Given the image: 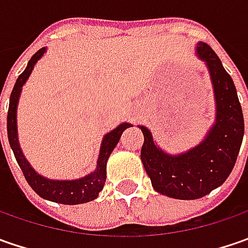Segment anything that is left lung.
Segmentation results:
<instances>
[{"label":"left lung","instance_id":"left-lung-1","mask_svg":"<svg viewBox=\"0 0 248 248\" xmlns=\"http://www.w3.org/2000/svg\"><path fill=\"white\" fill-rule=\"evenodd\" d=\"M196 52L208 67L217 102V120L204 140L187 153L171 156L155 145L148 128L140 127V158L155 190L181 200L200 199L224 184L244 135L243 111L232 77L208 44H197Z\"/></svg>","mask_w":248,"mask_h":248}]
</instances>
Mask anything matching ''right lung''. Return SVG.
<instances>
[{
	"mask_svg": "<svg viewBox=\"0 0 248 248\" xmlns=\"http://www.w3.org/2000/svg\"><path fill=\"white\" fill-rule=\"evenodd\" d=\"M45 52V48L38 49L37 52L31 56V59L29 61L27 67L24 69V72L17 77L16 84H15L12 93H11V99H9V109H8V120H6V129H8V140L9 145L14 150L16 161L20 167L22 172H23L26 181L29 182V185L31 186L34 192L38 196H41L46 200H51L55 203H61V204H81V203H88L91 200L96 199L99 192L105 186L106 181V163L109 158L110 153L113 152V149L116 148V145L119 143L120 137L124 132V129L129 128L131 124L128 123H123L120 124L116 129H113L111 132L106 134L102 146H100L99 158H98V167L96 170L90 174V175L84 176L81 179H76V181H51L46 179L44 176L38 175L33 168L30 167L29 161L24 158L22 150L19 148L17 143V134H16V106H17V100L22 87L29 78L30 73L33 70L35 62L41 58ZM1 145V140H0Z\"/></svg>",
	"mask_w": 248,
	"mask_h": 248,
	"instance_id": "obj_1",
	"label": "right lung"
}]
</instances>
